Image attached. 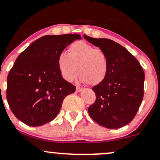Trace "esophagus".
I'll return each mask as SVG.
<instances>
[{
	"label": "esophagus",
	"mask_w": 160,
	"mask_h": 160,
	"mask_svg": "<svg viewBox=\"0 0 160 160\" xmlns=\"http://www.w3.org/2000/svg\"><path fill=\"white\" fill-rule=\"evenodd\" d=\"M82 90H83V88H80V87H78V86L76 87V92H80Z\"/></svg>",
	"instance_id": "1"
}]
</instances>
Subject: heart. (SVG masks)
<instances>
[{
  "instance_id": "b5f03b06",
  "label": "heart",
  "mask_w": 160,
  "mask_h": 160,
  "mask_svg": "<svg viewBox=\"0 0 160 160\" xmlns=\"http://www.w3.org/2000/svg\"><path fill=\"white\" fill-rule=\"evenodd\" d=\"M58 66L62 78L67 81H73L78 72L80 81L96 86L108 75L109 61L102 49L78 41L68 46V54L62 52L58 55Z\"/></svg>"
}]
</instances>
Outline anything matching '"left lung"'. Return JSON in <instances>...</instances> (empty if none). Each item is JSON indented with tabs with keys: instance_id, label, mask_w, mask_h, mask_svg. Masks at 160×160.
I'll return each instance as SVG.
<instances>
[{
	"instance_id": "1",
	"label": "left lung",
	"mask_w": 160,
	"mask_h": 160,
	"mask_svg": "<svg viewBox=\"0 0 160 160\" xmlns=\"http://www.w3.org/2000/svg\"><path fill=\"white\" fill-rule=\"evenodd\" d=\"M83 37L106 52L109 61L106 78L92 88L96 100L88 107V114L105 128H120L132 121L142 103L144 71L138 60L114 40Z\"/></svg>"
}]
</instances>
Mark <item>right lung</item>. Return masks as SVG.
Returning <instances> with one entry per match:
<instances>
[{"label":"right lung","instance_id":"right-lung-1","mask_svg":"<svg viewBox=\"0 0 160 160\" xmlns=\"http://www.w3.org/2000/svg\"><path fill=\"white\" fill-rule=\"evenodd\" d=\"M78 39H81L78 34L43 36L18 57L7 77V99L18 120L29 126L51 122L64 98L75 92L62 78L58 58Z\"/></svg>","mask_w":160,"mask_h":160}]
</instances>
